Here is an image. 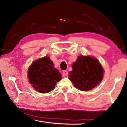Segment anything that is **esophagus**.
Returning a JSON list of instances; mask_svg holds the SVG:
<instances>
[{
  "instance_id": "1",
  "label": "esophagus",
  "mask_w": 127,
  "mask_h": 127,
  "mask_svg": "<svg viewBox=\"0 0 127 127\" xmlns=\"http://www.w3.org/2000/svg\"><path fill=\"white\" fill-rule=\"evenodd\" d=\"M63 73L64 75H65V76H68V71H66V70H64Z\"/></svg>"
}]
</instances>
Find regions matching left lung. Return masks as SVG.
Returning <instances> with one entry per match:
<instances>
[{"mask_svg": "<svg viewBox=\"0 0 127 127\" xmlns=\"http://www.w3.org/2000/svg\"><path fill=\"white\" fill-rule=\"evenodd\" d=\"M69 79L77 89L88 91L97 86L102 81L104 69L97 59L90 56H78L72 64Z\"/></svg>", "mask_w": 127, "mask_h": 127, "instance_id": "left-lung-1", "label": "left lung"}]
</instances>
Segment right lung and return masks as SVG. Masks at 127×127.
<instances>
[{
    "label": "right lung",
    "mask_w": 127,
    "mask_h": 127,
    "mask_svg": "<svg viewBox=\"0 0 127 127\" xmlns=\"http://www.w3.org/2000/svg\"><path fill=\"white\" fill-rule=\"evenodd\" d=\"M29 82L34 89L40 93H48L53 90L62 74L54 68L48 56L33 62L28 69Z\"/></svg>",
    "instance_id": "obj_1"
}]
</instances>
